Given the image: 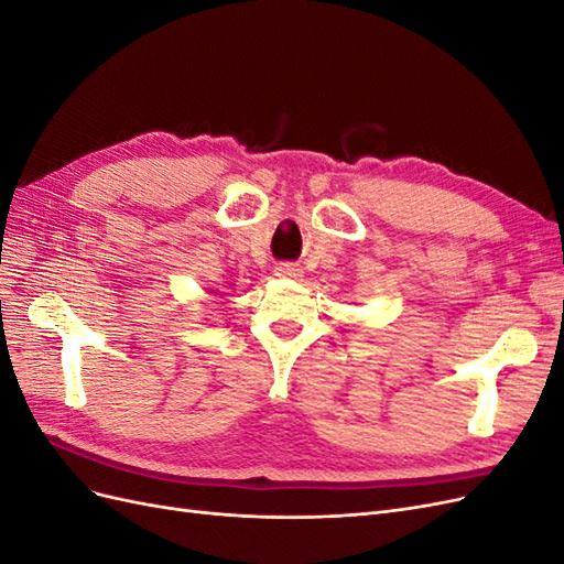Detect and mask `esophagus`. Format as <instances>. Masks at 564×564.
Segmentation results:
<instances>
[{
	"label": "esophagus",
	"instance_id": "obj_1",
	"mask_svg": "<svg viewBox=\"0 0 564 564\" xmlns=\"http://www.w3.org/2000/svg\"><path fill=\"white\" fill-rule=\"evenodd\" d=\"M275 275H280V278H299L301 272H299V268H294V265H289V263H282V265H278V270H275Z\"/></svg>",
	"mask_w": 564,
	"mask_h": 564
}]
</instances>
